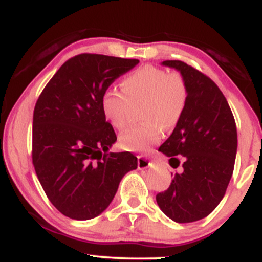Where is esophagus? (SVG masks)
I'll use <instances>...</instances> for the list:
<instances>
[{"label": "esophagus", "mask_w": 262, "mask_h": 262, "mask_svg": "<svg viewBox=\"0 0 262 262\" xmlns=\"http://www.w3.org/2000/svg\"><path fill=\"white\" fill-rule=\"evenodd\" d=\"M151 166H152V162L150 161L149 158H146V156L144 155L138 156V167H139L140 170L148 169V167H151Z\"/></svg>", "instance_id": "1"}]
</instances>
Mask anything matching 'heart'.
<instances>
[{
  "mask_svg": "<svg viewBox=\"0 0 262 262\" xmlns=\"http://www.w3.org/2000/svg\"><path fill=\"white\" fill-rule=\"evenodd\" d=\"M188 89L185 77L177 71L145 65L122 81V91L108 87L101 96L102 114L112 127L123 129L128 123L132 104L143 101L144 123L129 128L119 137V145L127 151L148 152L160 141L165 127L180 119L187 102Z\"/></svg>",
  "mask_w": 262,
  "mask_h": 262,
  "instance_id": "obj_1",
  "label": "heart"
}]
</instances>
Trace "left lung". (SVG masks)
Segmentation results:
<instances>
[{
    "mask_svg": "<svg viewBox=\"0 0 262 262\" xmlns=\"http://www.w3.org/2000/svg\"><path fill=\"white\" fill-rule=\"evenodd\" d=\"M185 77L188 96L172 134L159 148L183 172L175 173L156 202L177 223L206 218L224 197L233 175L237 134L235 119L223 92L207 75L180 60H166Z\"/></svg>",
    "mask_w": 262,
    "mask_h": 262,
    "instance_id": "left-lung-1",
    "label": "left lung"
}]
</instances>
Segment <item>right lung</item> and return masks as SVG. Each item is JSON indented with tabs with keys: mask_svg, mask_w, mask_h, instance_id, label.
<instances>
[{
	"mask_svg": "<svg viewBox=\"0 0 262 262\" xmlns=\"http://www.w3.org/2000/svg\"><path fill=\"white\" fill-rule=\"evenodd\" d=\"M138 59L83 53L60 66L33 113L32 161L48 200L76 221L101 214L122 177L137 169L132 152H107L117 140L101 111L102 93Z\"/></svg>",
	"mask_w": 262,
	"mask_h": 262,
	"instance_id": "1",
	"label": "right lung"
}]
</instances>
